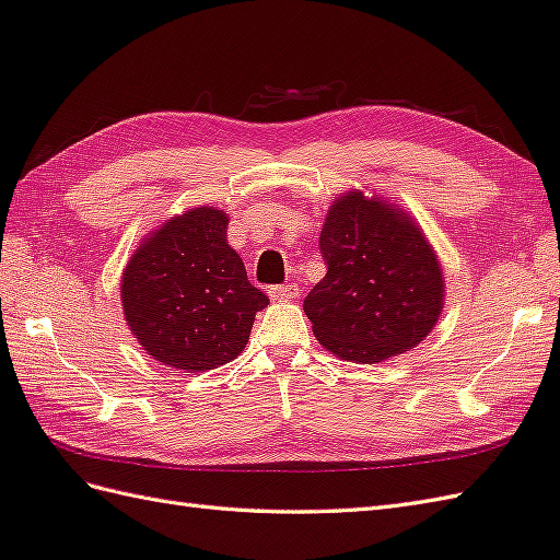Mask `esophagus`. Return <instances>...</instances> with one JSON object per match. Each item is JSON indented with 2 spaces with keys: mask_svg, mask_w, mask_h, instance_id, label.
Wrapping results in <instances>:
<instances>
[{
  "mask_svg": "<svg viewBox=\"0 0 560 560\" xmlns=\"http://www.w3.org/2000/svg\"><path fill=\"white\" fill-rule=\"evenodd\" d=\"M269 298L271 300H293V298H298V285L295 283H291V285H271Z\"/></svg>",
  "mask_w": 560,
  "mask_h": 560,
  "instance_id": "obj_1",
  "label": "esophagus"
}]
</instances>
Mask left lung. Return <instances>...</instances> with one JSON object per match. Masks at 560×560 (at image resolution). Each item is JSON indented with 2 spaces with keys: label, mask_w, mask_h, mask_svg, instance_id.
<instances>
[{
  "label": "left lung",
  "mask_w": 560,
  "mask_h": 560,
  "mask_svg": "<svg viewBox=\"0 0 560 560\" xmlns=\"http://www.w3.org/2000/svg\"><path fill=\"white\" fill-rule=\"evenodd\" d=\"M319 250L326 277L307 293L305 314L326 350L374 364L419 346L435 326L442 269L402 210L350 191L328 210Z\"/></svg>",
  "instance_id": "left-lung-1"
}]
</instances>
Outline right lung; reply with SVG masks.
<instances>
[{
    "mask_svg": "<svg viewBox=\"0 0 560 560\" xmlns=\"http://www.w3.org/2000/svg\"><path fill=\"white\" fill-rule=\"evenodd\" d=\"M226 214L196 208L141 243L122 275V307L153 360L206 371L243 352L269 298L226 243Z\"/></svg>",
    "mask_w": 560,
    "mask_h": 560,
    "instance_id": "add662e5",
    "label": "right lung"
}]
</instances>
